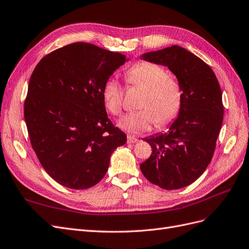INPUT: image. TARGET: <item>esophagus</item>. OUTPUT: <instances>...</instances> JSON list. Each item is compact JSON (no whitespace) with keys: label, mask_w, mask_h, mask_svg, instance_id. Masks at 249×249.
<instances>
[{"label":"esophagus","mask_w":249,"mask_h":249,"mask_svg":"<svg viewBox=\"0 0 249 249\" xmlns=\"http://www.w3.org/2000/svg\"><path fill=\"white\" fill-rule=\"evenodd\" d=\"M137 142H139V140H137L136 137H133V136H130V135L127 137V142L128 143H135Z\"/></svg>","instance_id":"1"}]
</instances>
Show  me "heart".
Returning a JSON list of instances; mask_svg holds the SVG:
<instances>
[{
	"mask_svg": "<svg viewBox=\"0 0 249 249\" xmlns=\"http://www.w3.org/2000/svg\"><path fill=\"white\" fill-rule=\"evenodd\" d=\"M127 84L143 89L139 103L141 109L126 115L118 126L130 134L150 131L155 124L159 127L170 124L180 110L182 91L178 80L160 64L137 61L125 71ZM125 88L118 79L109 77L103 86L106 108L114 116L123 110Z\"/></svg>",
	"mask_w": 249,
	"mask_h": 249,
	"instance_id": "obj_1",
	"label": "heart"
}]
</instances>
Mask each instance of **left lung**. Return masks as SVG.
Listing matches in <instances>:
<instances>
[{
    "label": "left lung",
    "mask_w": 249,
    "mask_h": 249,
    "mask_svg": "<svg viewBox=\"0 0 249 249\" xmlns=\"http://www.w3.org/2000/svg\"><path fill=\"white\" fill-rule=\"evenodd\" d=\"M142 58L167 67L177 76L182 100L168 132L144 139L153 151L141 170L164 190L185 188L202 176L213 159L224 119L222 90L208 64L179 46L144 53Z\"/></svg>",
    "instance_id": "1"
}]
</instances>
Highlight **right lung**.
<instances>
[{
	"instance_id": "obj_1",
	"label": "right lung",
	"mask_w": 249,
	"mask_h": 249,
	"mask_svg": "<svg viewBox=\"0 0 249 249\" xmlns=\"http://www.w3.org/2000/svg\"><path fill=\"white\" fill-rule=\"evenodd\" d=\"M127 60L124 54L72 43L46 55L35 68L24 101L33 149L61 186H95L126 134L107 118L103 86Z\"/></svg>"
}]
</instances>
